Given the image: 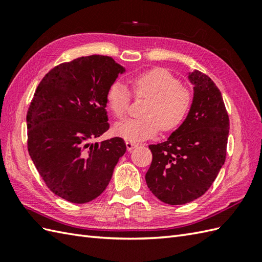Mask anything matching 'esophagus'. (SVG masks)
<instances>
[{
  "instance_id": "esophagus-1",
  "label": "esophagus",
  "mask_w": 262,
  "mask_h": 262,
  "mask_svg": "<svg viewBox=\"0 0 262 262\" xmlns=\"http://www.w3.org/2000/svg\"><path fill=\"white\" fill-rule=\"evenodd\" d=\"M137 146H138V144L135 143V142H130V141L126 142V147H127L128 151H133V149H134Z\"/></svg>"
}]
</instances>
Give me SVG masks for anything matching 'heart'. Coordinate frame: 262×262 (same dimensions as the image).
Listing matches in <instances>:
<instances>
[{
  "label": "heart",
  "mask_w": 262,
  "mask_h": 262,
  "mask_svg": "<svg viewBox=\"0 0 262 262\" xmlns=\"http://www.w3.org/2000/svg\"><path fill=\"white\" fill-rule=\"evenodd\" d=\"M133 93L148 98L143 117L128 118L115 126L116 134L130 142L144 141L163 132L177 129L191 108L192 94L180 81L163 69H153L132 79ZM108 108L117 118H122L130 103V93L121 82L116 81L105 94Z\"/></svg>",
  "instance_id": "b5f03b06"
}]
</instances>
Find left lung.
Segmentation results:
<instances>
[{"mask_svg":"<svg viewBox=\"0 0 262 262\" xmlns=\"http://www.w3.org/2000/svg\"><path fill=\"white\" fill-rule=\"evenodd\" d=\"M193 99L187 118L163 143L149 145L147 187L169 205H183L208 190L226 158L230 119L221 91L209 76L188 74Z\"/></svg>","mask_w":262,"mask_h":262,"instance_id":"8db88e82","label":"left lung"}]
</instances>
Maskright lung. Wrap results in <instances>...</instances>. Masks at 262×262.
<instances>
[{
    "label": "right lung",
    "instance_id": "1",
    "mask_svg": "<svg viewBox=\"0 0 262 262\" xmlns=\"http://www.w3.org/2000/svg\"><path fill=\"white\" fill-rule=\"evenodd\" d=\"M124 72L109 56L79 57L55 66L33 94L28 151L46 186L68 202L100 196L126 152L120 137L91 143L109 129L105 94Z\"/></svg>",
    "mask_w": 262,
    "mask_h": 262
}]
</instances>
